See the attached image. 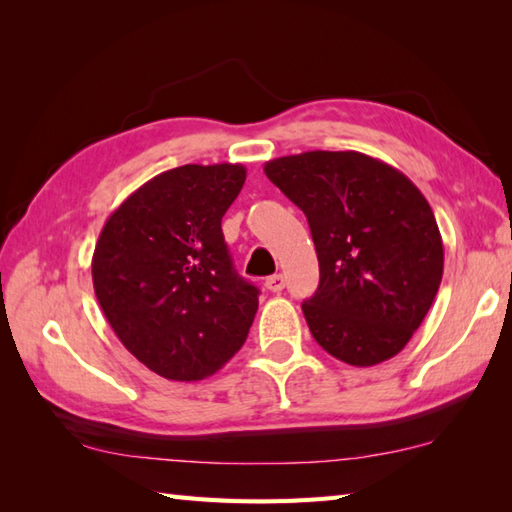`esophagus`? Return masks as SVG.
Wrapping results in <instances>:
<instances>
[{
	"mask_svg": "<svg viewBox=\"0 0 512 512\" xmlns=\"http://www.w3.org/2000/svg\"><path fill=\"white\" fill-rule=\"evenodd\" d=\"M266 288L270 290V292H281L286 288V279H284V275H273V277H268L266 279Z\"/></svg>",
	"mask_w": 512,
	"mask_h": 512,
	"instance_id": "1",
	"label": "esophagus"
}]
</instances>
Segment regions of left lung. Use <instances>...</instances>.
I'll return each instance as SVG.
<instances>
[{"instance_id": "obj_1", "label": "left lung", "mask_w": 512, "mask_h": 512, "mask_svg": "<svg viewBox=\"0 0 512 512\" xmlns=\"http://www.w3.org/2000/svg\"><path fill=\"white\" fill-rule=\"evenodd\" d=\"M264 173L308 217L321 279L301 310L314 341L354 367L396 356L442 281V235L427 198L361 151L275 158Z\"/></svg>"}]
</instances>
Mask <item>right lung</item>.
<instances>
[{"mask_svg": "<svg viewBox=\"0 0 512 512\" xmlns=\"http://www.w3.org/2000/svg\"><path fill=\"white\" fill-rule=\"evenodd\" d=\"M246 167L182 165L151 178L107 217L92 281L107 323L140 363L191 383L244 345L259 290L239 277L222 217Z\"/></svg>", "mask_w": 512, "mask_h": 512, "instance_id": "right-lung-1", "label": "right lung"}]
</instances>
